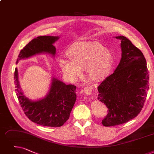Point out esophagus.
Masks as SVG:
<instances>
[{"mask_svg": "<svg viewBox=\"0 0 154 154\" xmlns=\"http://www.w3.org/2000/svg\"><path fill=\"white\" fill-rule=\"evenodd\" d=\"M83 92L84 93V94L86 96H90L91 94L92 93V86H88L86 87V88H84Z\"/></svg>", "mask_w": 154, "mask_h": 154, "instance_id": "esophagus-1", "label": "esophagus"}]
</instances>
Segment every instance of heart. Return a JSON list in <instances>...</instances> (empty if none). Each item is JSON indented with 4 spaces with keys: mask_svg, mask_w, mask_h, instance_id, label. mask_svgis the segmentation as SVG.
Returning <instances> with one entry per match:
<instances>
[{
    "mask_svg": "<svg viewBox=\"0 0 154 154\" xmlns=\"http://www.w3.org/2000/svg\"><path fill=\"white\" fill-rule=\"evenodd\" d=\"M67 55L69 59L60 60L59 66L64 76L70 81H75L81 77L84 69L91 81H103L114 63L112 52L97 41L81 42L73 45Z\"/></svg>",
    "mask_w": 154,
    "mask_h": 154,
    "instance_id": "1",
    "label": "heart"
}]
</instances>
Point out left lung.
Wrapping results in <instances>:
<instances>
[{
    "mask_svg": "<svg viewBox=\"0 0 154 154\" xmlns=\"http://www.w3.org/2000/svg\"><path fill=\"white\" fill-rule=\"evenodd\" d=\"M121 40L122 58L115 72L106 77L97 90V99L104 103L108 113L103 119L104 126L123 124L141 111L149 88L146 60L140 51L123 36Z\"/></svg>",
    "mask_w": 154,
    "mask_h": 154,
    "instance_id": "left-lung-1",
    "label": "left lung"
}]
</instances>
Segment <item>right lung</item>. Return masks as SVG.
Returning <instances> with one entry per match:
<instances>
[{
  "label": "right lung",
  "instance_id": "right-lung-1",
  "mask_svg": "<svg viewBox=\"0 0 154 154\" xmlns=\"http://www.w3.org/2000/svg\"><path fill=\"white\" fill-rule=\"evenodd\" d=\"M59 38V36H42L32 39L20 51L16 64L22 59L41 53H49L54 57L56 48L53 43ZM14 82L19 103L26 116L31 122L44 126L60 127L69 119L77 98L76 86L66 85L53 77L46 96L38 101H31L24 95L20 88L17 68L14 72Z\"/></svg>",
  "mask_w": 154,
  "mask_h": 154
}]
</instances>
